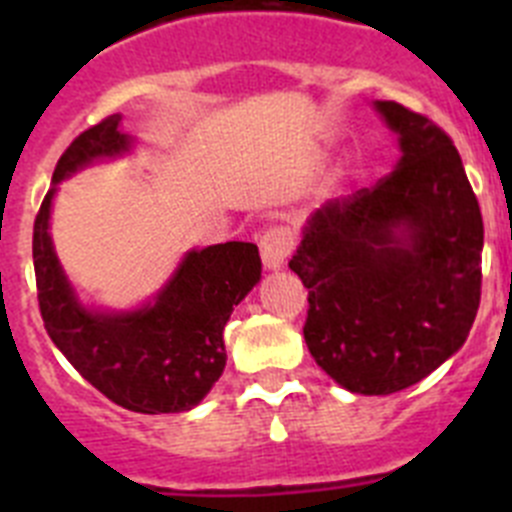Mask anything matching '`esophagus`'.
Wrapping results in <instances>:
<instances>
[{"label":"esophagus","mask_w":512,"mask_h":512,"mask_svg":"<svg viewBox=\"0 0 512 512\" xmlns=\"http://www.w3.org/2000/svg\"><path fill=\"white\" fill-rule=\"evenodd\" d=\"M259 248L266 269H279L289 259L292 248H295V235H292L287 225H274V228L264 230Z\"/></svg>","instance_id":"34e87169"}]
</instances>
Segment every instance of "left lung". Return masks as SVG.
Masks as SVG:
<instances>
[{
    "instance_id": "obj_1",
    "label": "left lung",
    "mask_w": 512,
    "mask_h": 512,
    "mask_svg": "<svg viewBox=\"0 0 512 512\" xmlns=\"http://www.w3.org/2000/svg\"><path fill=\"white\" fill-rule=\"evenodd\" d=\"M377 110L400 135V164L325 202L289 261L307 287L312 359L359 395L438 369L467 341L482 295L485 225L454 140L397 102Z\"/></svg>"
}]
</instances>
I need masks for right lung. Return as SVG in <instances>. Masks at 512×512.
<instances>
[{"label":"right lung","instance_id":"add662e5","mask_svg":"<svg viewBox=\"0 0 512 512\" xmlns=\"http://www.w3.org/2000/svg\"><path fill=\"white\" fill-rule=\"evenodd\" d=\"M120 115L104 117L58 158L53 184L89 161L128 151ZM53 192L33 228V264L45 330L76 372L107 400L133 413L192 410L225 369L223 330L230 312L261 277L253 243L228 241L187 253L169 287L138 312L84 310L63 277L48 235Z\"/></svg>","mask_w":512,"mask_h":512}]
</instances>
